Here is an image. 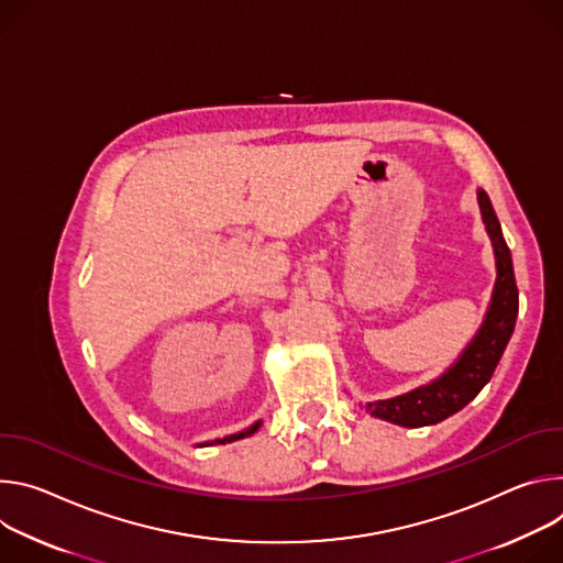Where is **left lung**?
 <instances>
[{
  "mask_svg": "<svg viewBox=\"0 0 563 563\" xmlns=\"http://www.w3.org/2000/svg\"><path fill=\"white\" fill-rule=\"evenodd\" d=\"M478 206L496 260V284L478 333L439 380L389 400L368 402L366 411L371 416L402 427H424L441 422L478 396V391L489 383L498 360H501L515 331L519 313V290L515 282L510 247L483 190H478Z\"/></svg>",
  "mask_w": 563,
  "mask_h": 563,
  "instance_id": "obj_1",
  "label": "left lung"
}]
</instances>
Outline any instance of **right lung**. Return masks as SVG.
<instances>
[{"label": "right lung", "mask_w": 563, "mask_h": 563, "mask_svg": "<svg viewBox=\"0 0 563 563\" xmlns=\"http://www.w3.org/2000/svg\"><path fill=\"white\" fill-rule=\"evenodd\" d=\"M260 424H262V420H257L255 424H250L247 429H243V431H239V433H232V435H228V439H217L214 443L223 445V443H232V441H239V439H247V435H253V433L260 429ZM203 445H210V443H203Z\"/></svg>", "instance_id": "add662e5"}]
</instances>
